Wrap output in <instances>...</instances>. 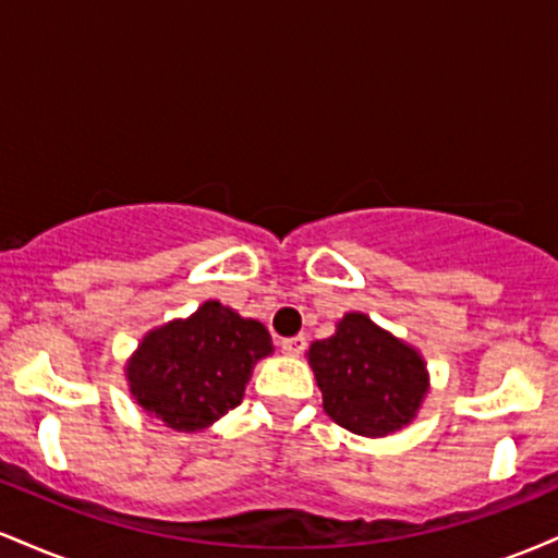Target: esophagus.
<instances>
[{"label":"esophagus","mask_w":558,"mask_h":558,"mask_svg":"<svg viewBox=\"0 0 558 558\" xmlns=\"http://www.w3.org/2000/svg\"><path fill=\"white\" fill-rule=\"evenodd\" d=\"M306 349V338L304 336H293V338H283L280 341V351H283L286 356H301Z\"/></svg>","instance_id":"34e87169"}]
</instances>
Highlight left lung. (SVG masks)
<instances>
[{
	"mask_svg": "<svg viewBox=\"0 0 558 558\" xmlns=\"http://www.w3.org/2000/svg\"><path fill=\"white\" fill-rule=\"evenodd\" d=\"M332 422L364 438H386L417 417L430 390L425 356L364 312H345L336 332L306 351Z\"/></svg>",
	"mask_w": 558,
	"mask_h": 558,
	"instance_id": "obj_1",
	"label": "left lung"
}]
</instances>
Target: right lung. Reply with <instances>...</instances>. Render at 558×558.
I'll list each match as a JSON object with an SVG mask.
<instances>
[{"label": "right lung", "mask_w": 558, "mask_h": 558, "mask_svg": "<svg viewBox=\"0 0 558 558\" xmlns=\"http://www.w3.org/2000/svg\"><path fill=\"white\" fill-rule=\"evenodd\" d=\"M275 351L259 319L209 299L141 338L125 362L133 401L178 433H198L243 401L254 364Z\"/></svg>", "instance_id": "add662e5"}]
</instances>
